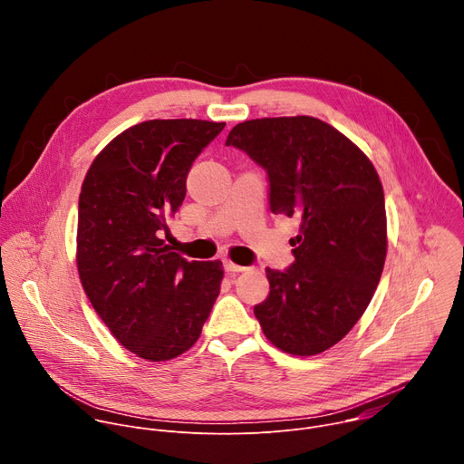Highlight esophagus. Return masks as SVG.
Instances as JSON below:
<instances>
[{
	"instance_id": "obj_1",
	"label": "esophagus",
	"mask_w": 464,
	"mask_h": 464,
	"mask_svg": "<svg viewBox=\"0 0 464 464\" xmlns=\"http://www.w3.org/2000/svg\"><path fill=\"white\" fill-rule=\"evenodd\" d=\"M224 270H226L227 274H240V272H244L246 268L240 266V264H235V262L229 260V258H224Z\"/></svg>"
}]
</instances>
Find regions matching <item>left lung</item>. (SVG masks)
<instances>
[{
	"mask_svg": "<svg viewBox=\"0 0 464 464\" xmlns=\"http://www.w3.org/2000/svg\"><path fill=\"white\" fill-rule=\"evenodd\" d=\"M226 147L266 170L272 213L299 220L295 260L266 270L270 294L255 317L277 349L319 354L347 336L380 283L387 229L378 174L342 131L306 115L244 121Z\"/></svg>",
	"mask_w": 464,
	"mask_h": 464,
	"instance_id": "8db88e82",
	"label": "left lung"
}]
</instances>
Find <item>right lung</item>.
<instances>
[{"instance_id":"add662e5","label":"right lung","mask_w":464,"mask_h":464,"mask_svg":"<svg viewBox=\"0 0 464 464\" xmlns=\"http://www.w3.org/2000/svg\"><path fill=\"white\" fill-rule=\"evenodd\" d=\"M226 122L154 119L124 130L92 163L79 198L77 266L117 342L150 362L200 338L220 294L222 262H188L161 238L194 160Z\"/></svg>"}]
</instances>
